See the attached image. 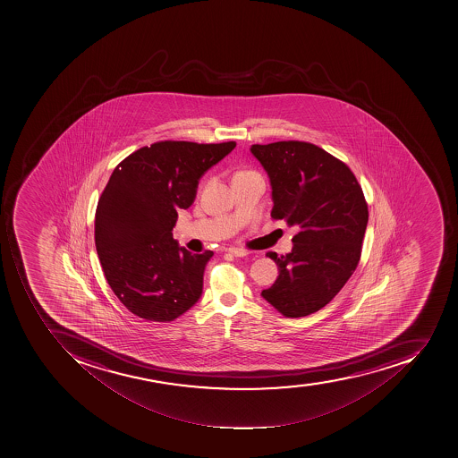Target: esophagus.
Here are the masks:
<instances>
[{"label":"esophagus","mask_w":458,"mask_h":458,"mask_svg":"<svg viewBox=\"0 0 458 458\" xmlns=\"http://www.w3.org/2000/svg\"><path fill=\"white\" fill-rule=\"evenodd\" d=\"M227 251L231 254V256H234V258H244V256L249 254L247 250L240 249V247H231V249H228Z\"/></svg>","instance_id":"esophagus-1"}]
</instances>
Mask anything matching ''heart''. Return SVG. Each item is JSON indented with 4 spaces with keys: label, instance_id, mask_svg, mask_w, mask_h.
<instances>
[{
    "label": "heart",
    "instance_id": "b5f03b06",
    "mask_svg": "<svg viewBox=\"0 0 458 458\" xmlns=\"http://www.w3.org/2000/svg\"><path fill=\"white\" fill-rule=\"evenodd\" d=\"M253 174V172H239L235 176H242V174Z\"/></svg>",
    "mask_w": 458,
    "mask_h": 458
}]
</instances>
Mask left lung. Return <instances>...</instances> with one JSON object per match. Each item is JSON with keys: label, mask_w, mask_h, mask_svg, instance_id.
<instances>
[{"label": "left lung", "mask_w": 458, "mask_h": 458, "mask_svg": "<svg viewBox=\"0 0 458 458\" xmlns=\"http://www.w3.org/2000/svg\"><path fill=\"white\" fill-rule=\"evenodd\" d=\"M272 188V216L298 227L291 253H267L279 268L261 296L284 317L314 314L347 284L369 223L366 199L347 165L305 141L253 144Z\"/></svg>", "instance_id": "left-lung-1"}]
</instances>
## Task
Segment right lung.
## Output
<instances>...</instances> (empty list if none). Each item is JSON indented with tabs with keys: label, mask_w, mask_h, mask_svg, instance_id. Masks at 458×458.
I'll return each mask as SVG.
<instances>
[{
	"label": "right lung",
	"mask_w": 458,
	"mask_h": 458,
	"mask_svg": "<svg viewBox=\"0 0 458 458\" xmlns=\"http://www.w3.org/2000/svg\"><path fill=\"white\" fill-rule=\"evenodd\" d=\"M234 148L235 141H160L114 169L95 214V247L106 282L137 317L174 321L199 301L214 253H191L172 230L205 172Z\"/></svg>",
	"instance_id": "1"
}]
</instances>
